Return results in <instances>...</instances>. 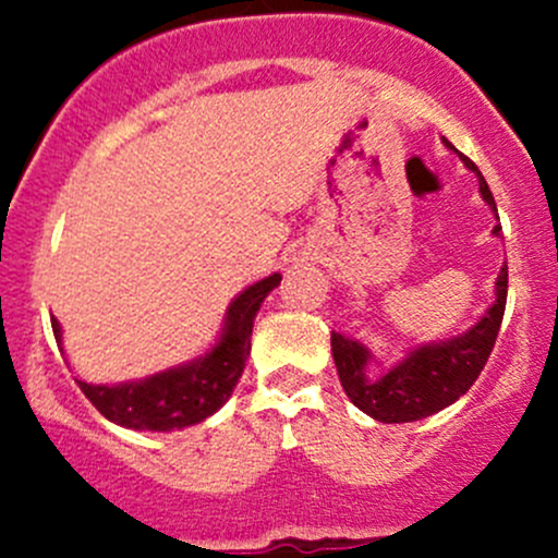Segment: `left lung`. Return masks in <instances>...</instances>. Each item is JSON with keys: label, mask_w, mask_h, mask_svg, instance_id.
Listing matches in <instances>:
<instances>
[{"label": "left lung", "mask_w": 558, "mask_h": 558, "mask_svg": "<svg viewBox=\"0 0 558 558\" xmlns=\"http://www.w3.org/2000/svg\"><path fill=\"white\" fill-rule=\"evenodd\" d=\"M464 161L470 170L477 172V167L470 159ZM477 180H481L483 199L497 210L486 178L477 172ZM499 232H502V227H494V234ZM505 302H508V264L497 278V302L488 307L481 324L448 342L418 348L378 380H367V375H364L369 359L364 345L331 331V353H335L337 375H340L348 399L362 413L373 415L375 421H384V424H408V421L440 413L442 408L464 397L486 367L494 342H497L499 326H502Z\"/></svg>", "instance_id": "left-lung-1"}]
</instances>
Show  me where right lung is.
I'll return each mask as SVG.
<instances>
[{
	"instance_id": "right-lung-1",
	"label": "right lung",
	"mask_w": 558,
	"mask_h": 558,
	"mask_svg": "<svg viewBox=\"0 0 558 558\" xmlns=\"http://www.w3.org/2000/svg\"><path fill=\"white\" fill-rule=\"evenodd\" d=\"M278 283L280 275H269L232 302L221 342L205 359H196L194 364L170 373H159L140 384L92 386L77 380V386L107 421L126 429L170 432L199 424L232 397V388L238 386L251 353L253 318L264 296ZM50 324L61 342L59 320L50 318Z\"/></svg>"
}]
</instances>
